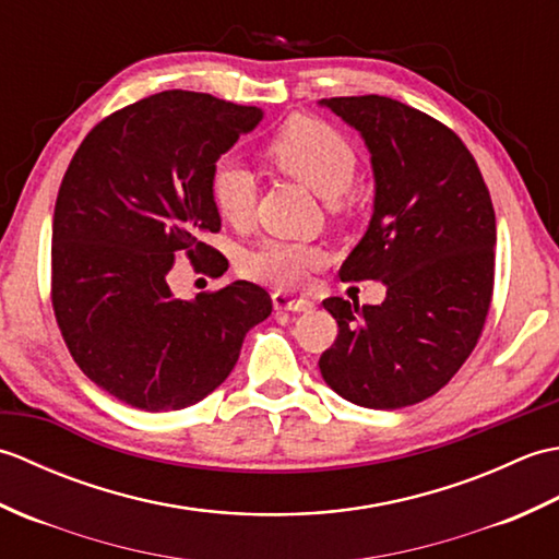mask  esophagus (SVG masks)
Returning <instances> with one entry per match:
<instances>
[{
  "mask_svg": "<svg viewBox=\"0 0 559 559\" xmlns=\"http://www.w3.org/2000/svg\"><path fill=\"white\" fill-rule=\"evenodd\" d=\"M273 307L283 312H307L312 310V302L307 298H298V295H288V293H273L271 295Z\"/></svg>",
  "mask_w": 559,
  "mask_h": 559,
  "instance_id": "obj_1",
  "label": "esophagus"
}]
</instances>
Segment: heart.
<instances>
[{"label": "heart", "mask_w": 559, "mask_h": 559, "mask_svg": "<svg viewBox=\"0 0 559 559\" xmlns=\"http://www.w3.org/2000/svg\"><path fill=\"white\" fill-rule=\"evenodd\" d=\"M264 156L283 175L310 187L324 199L348 192L358 153L336 127L314 117H293L266 141ZM209 194L218 216L242 228L254 216L257 185L242 163L223 158L211 168ZM322 249L307 242L266 240L242 257V273L276 288H293L302 283L307 271L319 266Z\"/></svg>", "instance_id": "heart-1"}]
</instances>
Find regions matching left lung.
<instances>
[{
    "label": "left lung",
    "mask_w": 559,
    "mask_h": 559,
    "mask_svg": "<svg viewBox=\"0 0 559 559\" xmlns=\"http://www.w3.org/2000/svg\"><path fill=\"white\" fill-rule=\"evenodd\" d=\"M322 105L372 153L374 213L343 281H382V305L326 298L338 324L324 382L358 406L394 411L435 396L483 334L495 288V209L476 158L435 117L384 96Z\"/></svg>",
    "instance_id": "obj_1"
}]
</instances>
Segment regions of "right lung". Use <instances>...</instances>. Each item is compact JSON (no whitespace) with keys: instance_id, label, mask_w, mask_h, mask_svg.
Returning <instances> with one entry per match:
<instances>
[{"instance_id":"obj_1","label":"right lung","mask_w":559,"mask_h":559,"mask_svg":"<svg viewBox=\"0 0 559 559\" xmlns=\"http://www.w3.org/2000/svg\"><path fill=\"white\" fill-rule=\"evenodd\" d=\"M261 110L209 93L163 91L105 117L81 141L52 218L57 326L93 384L127 406L180 411L225 382L271 295L247 281L175 298L168 273L228 269L204 242L221 230L211 168Z\"/></svg>"}]
</instances>
